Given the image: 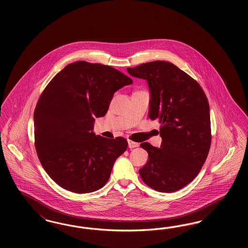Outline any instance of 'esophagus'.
I'll list each match as a JSON object with an SVG mask.
<instances>
[{"mask_svg":"<svg viewBox=\"0 0 248 248\" xmlns=\"http://www.w3.org/2000/svg\"><path fill=\"white\" fill-rule=\"evenodd\" d=\"M150 128V124L147 122H144L142 124V129L146 130Z\"/></svg>","mask_w":248,"mask_h":248,"instance_id":"obj_1","label":"esophagus"}]
</instances>
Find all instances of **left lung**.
Masks as SVG:
<instances>
[{"label":"left lung","instance_id":"8db88e82","mask_svg":"<svg viewBox=\"0 0 248 248\" xmlns=\"http://www.w3.org/2000/svg\"><path fill=\"white\" fill-rule=\"evenodd\" d=\"M128 77L99 63L67 65L48 83L34 110L39 160L57 184L76 193L104 187L124 151L95 135L94 118L105 116L114 93Z\"/></svg>","mask_w":248,"mask_h":248}]
</instances>
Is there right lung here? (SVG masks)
<instances>
[{"mask_svg": "<svg viewBox=\"0 0 248 248\" xmlns=\"http://www.w3.org/2000/svg\"><path fill=\"white\" fill-rule=\"evenodd\" d=\"M127 71L148 82L149 117L161 124V146L146 150L149 160L140 177L157 191H177L199 174L210 149L207 98L198 83L170 62L153 61Z\"/></svg>", "mask_w": 248, "mask_h": 248, "instance_id": "1", "label": "right lung"}]
</instances>
